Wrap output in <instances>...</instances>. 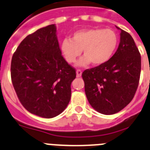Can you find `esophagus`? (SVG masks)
I'll return each mask as SVG.
<instances>
[{"mask_svg": "<svg viewBox=\"0 0 150 150\" xmlns=\"http://www.w3.org/2000/svg\"><path fill=\"white\" fill-rule=\"evenodd\" d=\"M81 74H82V72H81V70L80 69H77L76 70V75L78 78H79V77L81 76Z\"/></svg>", "mask_w": 150, "mask_h": 150, "instance_id": "obj_1", "label": "esophagus"}]
</instances>
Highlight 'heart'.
<instances>
[{"mask_svg": "<svg viewBox=\"0 0 150 150\" xmlns=\"http://www.w3.org/2000/svg\"><path fill=\"white\" fill-rule=\"evenodd\" d=\"M118 45V37L114 30L102 28H85L73 33L72 38H65L60 43V52L69 63H74L81 54L84 56L78 63L84 67L90 63L101 66L112 57Z\"/></svg>", "mask_w": 150, "mask_h": 150, "instance_id": "b5f03b06", "label": "heart"}]
</instances>
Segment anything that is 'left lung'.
Listing matches in <instances>:
<instances>
[{"mask_svg":"<svg viewBox=\"0 0 150 150\" xmlns=\"http://www.w3.org/2000/svg\"><path fill=\"white\" fill-rule=\"evenodd\" d=\"M120 30V42L111 58L82 73L89 103L96 111L114 114L129 104L138 86L141 57L130 34Z\"/></svg>","mask_w":150,"mask_h":150,"instance_id":"left-lung-1","label":"left lung"}]
</instances>
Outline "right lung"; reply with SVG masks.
Here are the masks:
<instances>
[{
    "label": "right lung",
    "instance_id": "1",
    "mask_svg": "<svg viewBox=\"0 0 150 150\" xmlns=\"http://www.w3.org/2000/svg\"><path fill=\"white\" fill-rule=\"evenodd\" d=\"M75 77V69L62 56L55 25L28 35L12 58V82L19 101L43 118H53L65 110Z\"/></svg>",
    "mask_w": 150,
    "mask_h": 150
}]
</instances>
